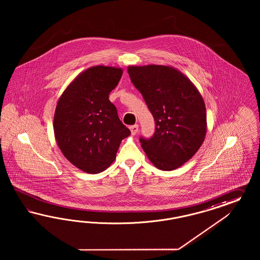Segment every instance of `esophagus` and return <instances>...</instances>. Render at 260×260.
Instances as JSON below:
<instances>
[{
	"instance_id": "34e87169",
	"label": "esophagus",
	"mask_w": 260,
	"mask_h": 260,
	"mask_svg": "<svg viewBox=\"0 0 260 260\" xmlns=\"http://www.w3.org/2000/svg\"><path fill=\"white\" fill-rule=\"evenodd\" d=\"M138 128H139V126H138V125H134V126H129L131 133H132V134H133V135L137 134V132H138Z\"/></svg>"
}]
</instances>
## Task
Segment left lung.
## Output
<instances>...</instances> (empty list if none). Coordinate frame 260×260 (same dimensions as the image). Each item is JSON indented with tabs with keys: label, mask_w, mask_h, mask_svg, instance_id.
<instances>
[{
	"label": "left lung",
	"mask_w": 260,
	"mask_h": 260,
	"mask_svg": "<svg viewBox=\"0 0 260 260\" xmlns=\"http://www.w3.org/2000/svg\"><path fill=\"white\" fill-rule=\"evenodd\" d=\"M127 73L155 121L153 136L140 138L143 150L159 170L181 167L197 153L207 133L206 107L199 90L171 66H128Z\"/></svg>",
	"instance_id": "8db88e82"
}]
</instances>
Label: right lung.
<instances>
[{"label": "right lung", "mask_w": 260, "mask_h": 260, "mask_svg": "<svg viewBox=\"0 0 260 260\" xmlns=\"http://www.w3.org/2000/svg\"><path fill=\"white\" fill-rule=\"evenodd\" d=\"M122 74L120 68L91 67L72 80L57 103L56 143L63 156L85 173L107 170L115 160L121 141L131 134L109 100Z\"/></svg>", "instance_id": "obj_1"}]
</instances>
